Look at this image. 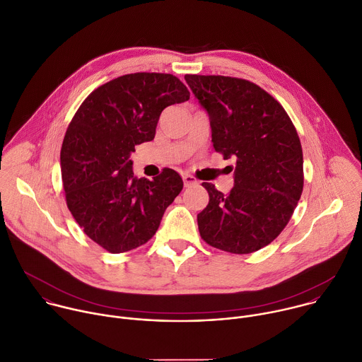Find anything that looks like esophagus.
Here are the masks:
<instances>
[{
	"instance_id": "1",
	"label": "esophagus",
	"mask_w": 362,
	"mask_h": 362,
	"mask_svg": "<svg viewBox=\"0 0 362 362\" xmlns=\"http://www.w3.org/2000/svg\"><path fill=\"white\" fill-rule=\"evenodd\" d=\"M183 183H185L186 187H189L192 185H196L197 180L193 176H190V175H183Z\"/></svg>"
}]
</instances>
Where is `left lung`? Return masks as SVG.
I'll return each instance as SVG.
<instances>
[{"label": "left lung", "mask_w": 362, "mask_h": 362, "mask_svg": "<svg viewBox=\"0 0 362 362\" xmlns=\"http://www.w3.org/2000/svg\"><path fill=\"white\" fill-rule=\"evenodd\" d=\"M208 112L212 141L232 159L235 185L228 194L202 186L209 203L197 215L202 239L245 255L269 245L288 225L303 187L302 147L285 109L264 88L243 78L186 74Z\"/></svg>", "instance_id": "8db88e82"}]
</instances>
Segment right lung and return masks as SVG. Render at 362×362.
I'll use <instances>...</instances> for the list:
<instances>
[{
	"mask_svg": "<svg viewBox=\"0 0 362 362\" xmlns=\"http://www.w3.org/2000/svg\"><path fill=\"white\" fill-rule=\"evenodd\" d=\"M172 74L134 73L100 86L81 103L62 146L67 206L84 233L110 253L144 245L183 189L173 169L133 176L134 146L156 134L162 112L189 100Z\"/></svg>",
	"mask_w": 362,
	"mask_h": 362,
	"instance_id": "obj_1",
	"label": "right lung"
}]
</instances>
